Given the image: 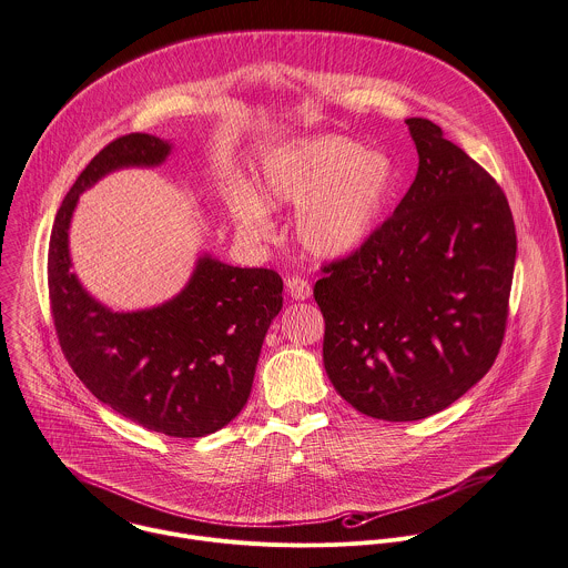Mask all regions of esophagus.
Listing matches in <instances>:
<instances>
[{
	"mask_svg": "<svg viewBox=\"0 0 568 568\" xmlns=\"http://www.w3.org/2000/svg\"><path fill=\"white\" fill-rule=\"evenodd\" d=\"M285 285H287L290 298H294V301H307L312 296V285L305 278L292 276V278H287Z\"/></svg>",
	"mask_w": 568,
	"mask_h": 568,
	"instance_id": "esophagus-1",
	"label": "esophagus"
}]
</instances>
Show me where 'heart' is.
<instances>
[{
	"instance_id": "b5f03b06",
	"label": "heart",
	"mask_w": 568,
	"mask_h": 568,
	"mask_svg": "<svg viewBox=\"0 0 568 568\" xmlns=\"http://www.w3.org/2000/svg\"><path fill=\"white\" fill-rule=\"evenodd\" d=\"M398 185L389 152L365 150L341 134L301 136L270 150L261 163V196L243 183L225 194L227 214L241 239L270 241L274 232L266 207L296 214L301 245L323 261L358 252L381 225Z\"/></svg>"
}]
</instances>
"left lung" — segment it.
<instances>
[{
  "mask_svg": "<svg viewBox=\"0 0 568 568\" xmlns=\"http://www.w3.org/2000/svg\"><path fill=\"white\" fill-rule=\"evenodd\" d=\"M418 172L369 241L325 267L323 363L361 414L409 423L465 396L503 345L516 267L505 192L429 119H407Z\"/></svg>",
  "mask_w": 568,
  "mask_h": 568,
  "instance_id": "1",
  "label": "left lung"
}]
</instances>
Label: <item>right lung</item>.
I'll list each match as a JSON object with an SVG mask.
<instances>
[{"mask_svg":"<svg viewBox=\"0 0 568 568\" xmlns=\"http://www.w3.org/2000/svg\"><path fill=\"white\" fill-rule=\"evenodd\" d=\"M172 148L134 132L85 165L52 223L48 292L63 356L97 400L150 432L201 438L232 423L250 398L265 334L283 307L281 276L203 252L179 294L114 312L81 285L70 258L79 196L116 170L163 165Z\"/></svg>","mask_w":568,"mask_h":568,"instance_id":"obj_1","label":"right lung"}]
</instances>
